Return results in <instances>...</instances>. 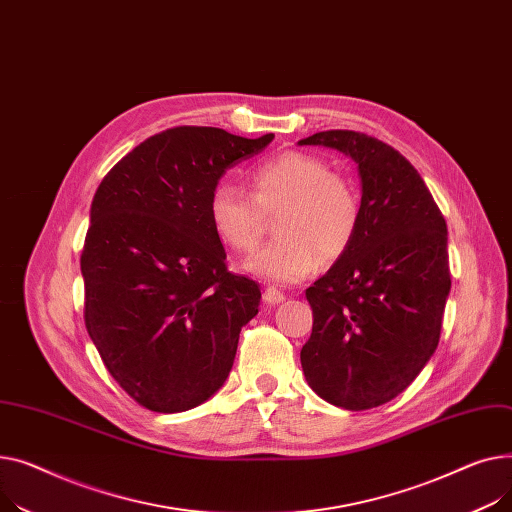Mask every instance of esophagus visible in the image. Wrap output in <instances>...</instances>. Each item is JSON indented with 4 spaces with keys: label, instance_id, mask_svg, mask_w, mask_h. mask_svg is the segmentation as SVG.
<instances>
[{
    "label": "esophagus",
    "instance_id": "34e87169",
    "mask_svg": "<svg viewBox=\"0 0 512 512\" xmlns=\"http://www.w3.org/2000/svg\"><path fill=\"white\" fill-rule=\"evenodd\" d=\"M264 302L266 304H281V302H285V293L281 291V289H277L275 285H268L266 289H264Z\"/></svg>",
    "mask_w": 512,
    "mask_h": 512
}]
</instances>
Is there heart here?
<instances>
[{
  "label": "heart",
  "mask_w": 512,
  "mask_h": 512,
  "mask_svg": "<svg viewBox=\"0 0 512 512\" xmlns=\"http://www.w3.org/2000/svg\"><path fill=\"white\" fill-rule=\"evenodd\" d=\"M250 196L219 184L208 200L217 235L235 252H252L264 233V215L281 208L279 239L250 260L252 273L279 283H295L320 264L341 258L359 229L362 204L357 190L330 165L302 150H285L248 173Z\"/></svg>",
  "instance_id": "b5f03b06"
}]
</instances>
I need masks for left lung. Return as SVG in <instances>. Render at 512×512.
<instances>
[{
	"label": "left lung",
	"instance_id": "1",
	"mask_svg": "<svg viewBox=\"0 0 512 512\" xmlns=\"http://www.w3.org/2000/svg\"><path fill=\"white\" fill-rule=\"evenodd\" d=\"M299 144L341 150L362 177L353 244L306 289L314 324L302 368L330 405L372 409L401 395L438 347L450 291L446 221L422 175L386 142L326 130Z\"/></svg>",
	"mask_w": 512,
	"mask_h": 512
}]
</instances>
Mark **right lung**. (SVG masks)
Wrapping results in <instances>:
<instances>
[{"instance_id":"obj_1","label":"right lung","mask_w":512,"mask_h":512,"mask_svg":"<svg viewBox=\"0 0 512 512\" xmlns=\"http://www.w3.org/2000/svg\"><path fill=\"white\" fill-rule=\"evenodd\" d=\"M275 138L177 126L146 138L99 184L80 268L84 324L142 407L188 411L227 380L260 287L229 273L208 217L221 175Z\"/></svg>"}]
</instances>
